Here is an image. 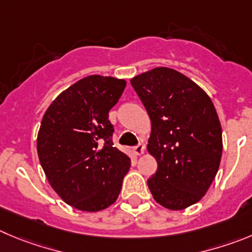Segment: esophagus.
<instances>
[{"label":"esophagus","mask_w":252,"mask_h":252,"mask_svg":"<svg viewBox=\"0 0 252 252\" xmlns=\"http://www.w3.org/2000/svg\"><path fill=\"white\" fill-rule=\"evenodd\" d=\"M133 150H134V153H135V154L140 155V154H143V153H144L145 145L144 144H138V145H135V147L133 148Z\"/></svg>","instance_id":"obj_1"}]
</instances>
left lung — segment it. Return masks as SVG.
<instances>
[{
	"label": "left lung",
	"instance_id": "1",
	"mask_svg": "<svg viewBox=\"0 0 252 252\" xmlns=\"http://www.w3.org/2000/svg\"><path fill=\"white\" fill-rule=\"evenodd\" d=\"M130 83L152 121L148 150L158 170L148 187L155 201L170 210L197 203L221 160V126L213 102L196 83L171 68H154Z\"/></svg>",
	"mask_w": 252,
	"mask_h": 252
}]
</instances>
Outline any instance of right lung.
Masks as SVG:
<instances>
[{
	"label": "right lung",
	"instance_id": "add662e5",
	"mask_svg": "<svg viewBox=\"0 0 252 252\" xmlns=\"http://www.w3.org/2000/svg\"><path fill=\"white\" fill-rule=\"evenodd\" d=\"M126 81L89 76L61 93L46 110L37 138L39 163L68 205L99 211L122 189L130 159L114 147L109 110Z\"/></svg>",
	"mask_w": 252,
	"mask_h": 252
}]
</instances>
